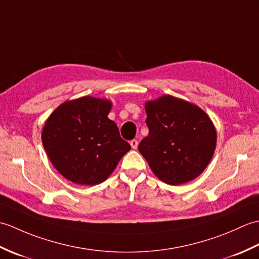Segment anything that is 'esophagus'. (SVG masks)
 <instances>
[{"label": "esophagus", "instance_id": "obj_1", "mask_svg": "<svg viewBox=\"0 0 259 259\" xmlns=\"http://www.w3.org/2000/svg\"><path fill=\"white\" fill-rule=\"evenodd\" d=\"M138 140L137 139H133L130 141V145H131V148H133V149H137V147H138Z\"/></svg>", "mask_w": 259, "mask_h": 259}]
</instances>
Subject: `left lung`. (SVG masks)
Segmentation results:
<instances>
[{
    "mask_svg": "<svg viewBox=\"0 0 259 259\" xmlns=\"http://www.w3.org/2000/svg\"><path fill=\"white\" fill-rule=\"evenodd\" d=\"M146 112L149 135L138 149L153 174L172 186L198 177L216 148V130L208 115L171 96L147 102Z\"/></svg>",
    "mask_w": 259,
    "mask_h": 259,
    "instance_id": "left-lung-1",
    "label": "left lung"
}]
</instances>
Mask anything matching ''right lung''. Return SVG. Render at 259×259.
<instances>
[{
    "label": "right lung",
    "instance_id": "add662e5",
    "mask_svg": "<svg viewBox=\"0 0 259 259\" xmlns=\"http://www.w3.org/2000/svg\"><path fill=\"white\" fill-rule=\"evenodd\" d=\"M110 110V101L83 97L64 102L49 117L43 147L64 178L79 185L101 184L131 149L108 118Z\"/></svg>",
    "mask_w": 259,
    "mask_h": 259
}]
</instances>
